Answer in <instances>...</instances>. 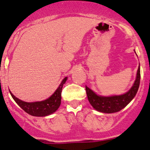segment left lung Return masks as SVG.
I'll list each match as a JSON object with an SVG mask.
<instances>
[{
	"label": "left lung",
	"instance_id": "left-lung-1",
	"mask_svg": "<svg viewBox=\"0 0 150 150\" xmlns=\"http://www.w3.org/2000/svg\"><path fill=\"white\" fill-rule=\"evenodd\" d=\"M139 81H140V68L139 66L136 79L133 85L125 93L118 96H103L97 95L91 89L86 86L88 100L93 108L98 112H103V113H113V112H118L123 109L135 96L139 88Z\"/></svg>",
	"mask_w": 150,
	"mask_h": 150
}]
</instances>
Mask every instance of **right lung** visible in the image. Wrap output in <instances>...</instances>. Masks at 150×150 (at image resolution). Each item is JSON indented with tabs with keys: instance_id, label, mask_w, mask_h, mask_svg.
<instances>
[{
	"instance_id": "obj_1",
	"label": "right lung",
	"mask_w": 150,
	"mask_h": 150,
	"mask_svg": "<svg viewBox=\"0 0 150 150\" xmlns=\"http://www.w3.org/2000/svg\"><path fill=\"white\" fill-rule=\"evenodd\" d=\"M67 77H65L62 81L58 88L55 91L54 93L46 100L42 101L36 102H25L15 96L10 91L12 98L17 103L18 105L24 110L27 113L36 117H45L51 115L57 111V109L60 106L62 98V90L63 85L66 83Z\"/></svg>"
}]
</instances>
